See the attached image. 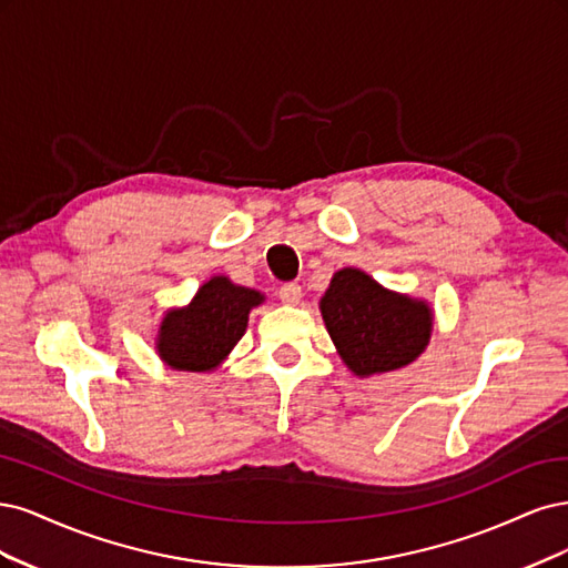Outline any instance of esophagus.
I'll use <instances>...</instances> for the list:
<instances>
[{
    "mask_svg": "<svg viewBox=\"0 0 568 568\" xmlns=\"http://www.w3.org/2000/svg\"><path fill=\"white\" fill-rule=\"evenodd\" d=\"M278 297H281L283 304L295 306V304L302 302V287H300L297 283H285V285L281 287V292H278Z\"/></svg>",
    "mask_w": 568,
    "mask_h": 568,
    "instance_id": "esophagus-1",
    "label": "esophagus"
}]
</instances>
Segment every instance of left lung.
I'll return each instance as SVG.
<instances>
[{
  "instance_id": "8db88e82",
  "label": "left lung",
  "mask_w": 568,
  "mask_h": 568,
  "mask_svg": "<svg viewBox=\"0 0 568 568\" xmlns=\"http://www.w3.org/2000/svg\"><path fill=\"white\" fill-rule=\"evenodd\" d=\"M318 308L342 363L356 377L406 368L425 354L434 331L427 300L384 287L354 266L335 273Z\"/></svg>"
}]
</instances>
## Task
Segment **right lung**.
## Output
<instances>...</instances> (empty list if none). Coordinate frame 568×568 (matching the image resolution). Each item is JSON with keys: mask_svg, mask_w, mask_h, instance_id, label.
<instances>
[{"mask_svg": "<svg viewBox=\"0 0 568 568\" xmlns=\"http://www.w3.org/2000/svg\"><path fill=\"white\" fill-rule=\"evenodd\" d=\"M260 290L212 276L186 306H172L155 333V354L172 371L214 373L247 331L250 311L264 304Z\"/></svg>", "mask_w": 568, "mask_h": 568, "instance_id": "right-lung-1", "label": "right lung"}]
</instances>
